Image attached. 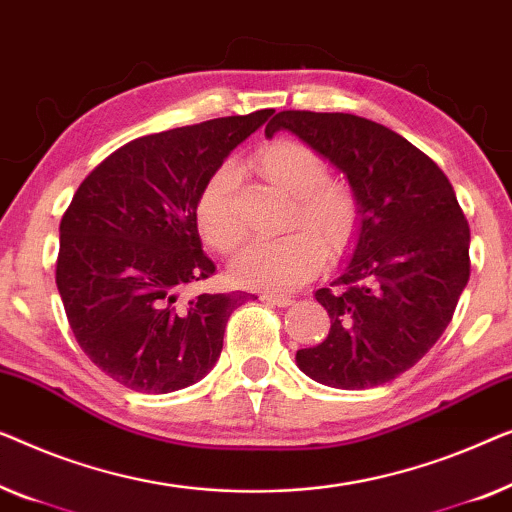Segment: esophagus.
<instances>
[{
	"label": "esophagus",
	"instance_id": "34e87169",
	"mask_svg": "<svg viewBox=\"0 0 512 512\" xmlns=\"http://www.w3.org/2000/svg\"><path fill=\"white\" fill-rule=\"evenodd\" d=\"M262 299L269 301L273 306H290L294 301L292 297H287V294H273V292H264Z\"/></svg>",
	"mask_w": 512,
	"mask_h": 512
}]
</instances>
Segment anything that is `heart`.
Listing matches in <instances>:
<instances>
[{"label": "heart", "instance_id": "heart-1", "mask_svg": "<svg viewBox=\"0 0 512 512\" xmlns=\"http://www.w3.org/2000/svg\"><path fill=\"white\" fill-rule=\"evenodd\" d=\"M255 169L278 190L290 194L283 227L271 241L248 246L232 262V278L243 287L294 290L325 264L355 246L362 229V206L348 185L329 181V164L306 143L278 139L255 155ZM236 174L222 164L201 185L194 220L206 246L222 255L234 253L243 241V227L234 208Z\"/></svg>", "mask_w": 512, "mask_h": 512}]
</instances>
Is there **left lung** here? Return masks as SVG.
<instances>
[{
    "label": "left lung",
    "mask_w": 512,
    "mask_h": 512,
    "mask_svg": "<svg viewBox=\"0 0 512 512\" xmlns=\"http://www.w3.org/2000/svg\"><path fill=\"white\" fill-rule=\"evenodd\" d=\"M297 134L348 178L362 206L355 255L315 299L329 336L297 350L308 378L338 390L390 383L427 355L469 283V222L448 176L390 127L352 113L280 111L264 134Z\"/></svg>",
    "instance_id": "left-lung-1"
}]
</instances>
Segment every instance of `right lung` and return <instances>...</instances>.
Segmentation results:
<instances>
[{
    "instance_id": "1",
    "label": "right lung",
    "mask_w": 512,
    "mask_h": 512,
    "mask_svg": "<svg viewBox=\"0 0 512 512\" xmlns=\"http://www.w3.org/2000/svg\"><path fill=\"white\" fill-rule=\"evenodd\" d=\"M273 111L148 134L90 171L60 222L55 283L90 362L134 392L197 383L248 292L187 297L215 264L201 250V185Z\"/></svg>"
}]
</instances>
